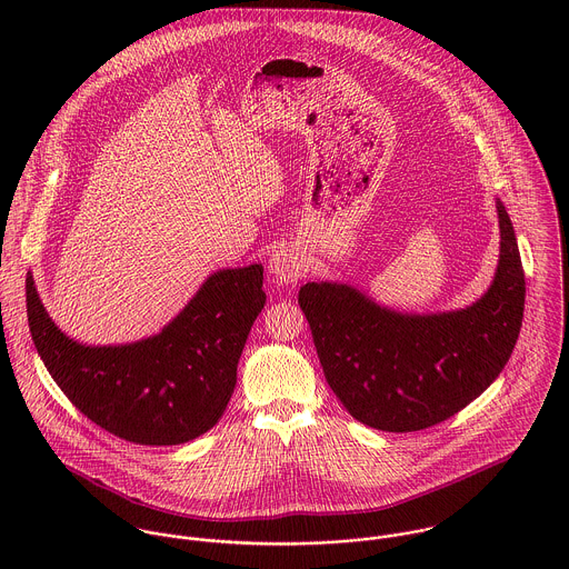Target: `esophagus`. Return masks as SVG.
Returning <instances> with one entry per match:
<instances>
[{"label": "esophagus", "mask_w": 569, "mask_h": 569, "mask_svg": "<svg viewBox=\"0 0 569 569\" xmlns=\"http://www.w3.org/2000/svg\"><path fill=\"white\" fill-rule=\"evenodd\" d=\"M269 269L282 282H298L309 271V260L298 247H282L271 256Z\"/></svg>", "instance_id": "esophagus-1"}]
</instances>
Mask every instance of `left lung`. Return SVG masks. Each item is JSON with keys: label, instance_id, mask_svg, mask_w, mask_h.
I'll return each mask as SVG.
<instances>
[{"label": "left lung", "instance_id": "left-lung-1", "mask_svg": "<svg viewBox=\"0 0 569 569\" xmlns=\"http://www.w3.org/2000/svg\"><path fill=\"white\" fill-rule=\"evenodd\" d=\"M499 260L467 309L403 313L343 282H307L305 311L326 381L359 422L381 431L438 425L478 399L517 343L526 280L515 230L497 199Z\"/></svg>", "mask_w": 569, "mask_h": 569}]
</instances>
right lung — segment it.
<instances>
[{"instance_id": "1", "label": "right lung", "mask_w": 569, "mask_h": 569, "mask_svg": "<svg viewBox=\"0 0 569 569\" xmlns=\"http://www.w3.org/2000/svg\"><path fill=\"white\" fill-rule=\"evenodd\" d=\"M264 300L262 264L219 269L158 335L87 346L52 322L26 278L32 341L57 386L91 422L151 447L194 440L219 422Z\"/></svg>"}]
</instances>
